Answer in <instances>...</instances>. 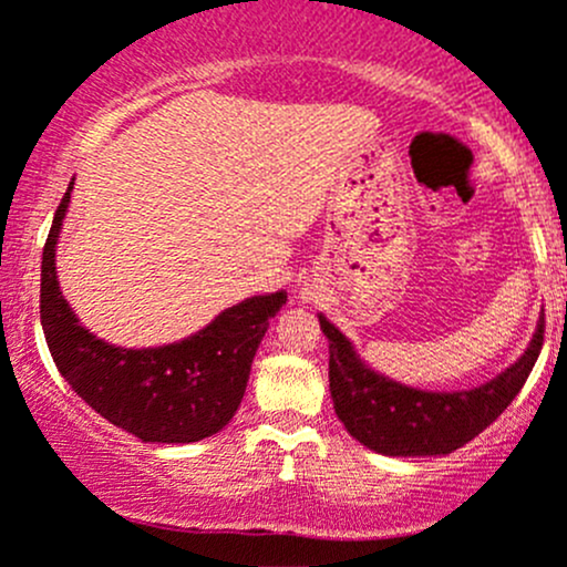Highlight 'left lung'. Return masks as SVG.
Here are the masks:
<instances>
[{
    "label": "left lung",
    "instance_id": "left-lung-1",
    "mask_svg": "<svg viewBox=\"0 0 567 567\" xmlns=\"http://www.w3.org/2000/svg\"><path fill=\"white\" fill-rule=\"evenodd\" d=\"M328 336V382L336 416L347 433L379 455L425 457L450 455L476 439L489 422L506 412L536 365L544 347L546 322L540 317L525 354L501 377L463 393H425L390 382L371 371L352 350L350 339L320 315Z\"/></svg>",
    "mask_w": 567,
    "mask_h": 567
}]
</instances>
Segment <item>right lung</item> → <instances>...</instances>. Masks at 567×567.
Segmentation results:
<instances>
[{"instance_id": "1", "label": "right lung", "mask_w": 567, "mask_h": 567, "mask_svg": "<svg viewBox=\"0 0 567 567\" xmlns=\"http://www.w3.org/2000/svg\"><path fill=\"white\" fill-rule=\"evenodd\" d=\"M70 190L55 209L42 250L40 320L55 369L93 412L142 441L190 444L223 431L245 398L255 350L269 320L288 296L247 298L177 344L155 350L112 347L80 326L55 279V245Z\"/></svg>"}]
</instances>
